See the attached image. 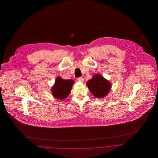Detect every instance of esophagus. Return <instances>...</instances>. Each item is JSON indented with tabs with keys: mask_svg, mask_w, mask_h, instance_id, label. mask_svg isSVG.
Returning <instances> with one entry per match:
<instances>
[{
	"mask_svg": "<svg viewBox=\"0 0 158 158\" xmlns=\"http://www.w3.org/2000/svg\"><path fill=\"white\" fill-rule=\"evenodd\" d=\"M77 80L78 81H81V82H83V81H84V79H83V77H78V78L77 79Z\"/></svg>",
	"mask_w": 158,
	"mask_h": 158,
	"instance_id": "esophagus-1",
	"label": "esophagus"
}]
</instances>
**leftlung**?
<instances>
[{"label": "left lung", "mask_w": 158, "mask_h": 158, "mask_svg": "<svg viewBox=\"0 0 158 158\" xmlns=\"http://www.w3.org/2000/svg\"><path fill=\"white\" fill-rule=\"evenodd\" d=\"M86 85L91 93L97 98H102L108 94L111 87L110 82L100 74H96Z\"/></svg>", "instance_id": "left-lung-1"}]
</instances>
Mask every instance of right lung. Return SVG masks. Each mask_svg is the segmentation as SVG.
I'll list each match as a JSON object with an SVG mask.
<instances>
[{
    "label": "right lung",
    "instance_id": "add662e5",
    "mask_svg": "<svg viewBox=\"0 0 158 158\" xmlns=\"http://www.w3.org/2000/svg\"><path fill=\"white\" fill-rule=\"evenodd\" d=\"M74 81L71 79L65 80L57 77L55 84L52 88L53 96L58 100H64L70 94Z\"/></svg>",
    "mask_w": 158,
    "mask_h": 158
}]
</instances>
